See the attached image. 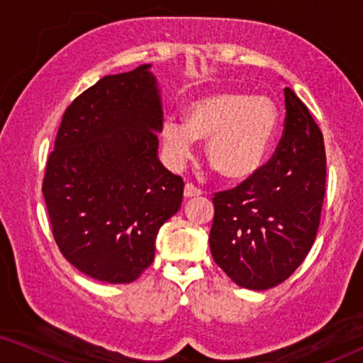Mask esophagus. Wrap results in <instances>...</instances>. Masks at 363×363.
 Here are the masks:
<instances>
[{"label":"esophagus","instance_id":"esophagus-1","mask_svg":"<svg viewBox=\"0 0 363 363\" xmlns=\"http://www.w3.org/2000/svg\"><path fill=\"white\" fill-rule=\"evenodd\" d=\"M183 195H185V198L200 196L201 195V190H200V188H196L195 185H191V183H186L185 190H183Z\"/></svg>","mask_w":363,"mask_h":363}]
</instances>
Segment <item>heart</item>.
<instances>
[{"label": "heart", "instance_id": "1", "mask_svg": "<svg viewBox=\"0 0 363 363\" xmlns=\"http://www.w3.org/2000/svg\"><path fill=\"white\" fill-rule=\"evenodd\" d=\"M279 112L264 96L211 92L191 101L183 123L167 121L160 137L167 163L180 170L191 158V143L206 142V160L223 178L245 182L259 172L274 142Z\"/></svg>", "mask_w": 363, "mask_h": 363}]
</instances>
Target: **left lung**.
I'll list each match as a JSON object with an SVG mask.
<instances>
[{"instance_id":"8db88e82","label":"left lung","mask_w":363,"mask_h":363,"mask_svg":"<svg viewBox=\"0 0 363 363\" xmlns=\"http://www.w3.org/2000/svg\"><path fill=\"white\" fill-rule=\"evenodd\" d=\"M284 132L274 155L240 185L213 196L211 256L238 286L271 289L309 255L325 195V148L309 108L284 89Z\"/></svg>"}]
</instances>
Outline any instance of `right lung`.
I'll use <instances>...</instances> for the list:
<instances>
[{
  "label": "right lung",
  "mask_w": 363,
  "mask_h": 363,
  "mask_svg": "<svg viewBox=\"0 0 363 363\" xmlns=\"http://www.w3.org/2000/svg\"><path fill=\"white\" fill-rule=\"evenodd\" d=\"M150 64L106 76L64 112L43 195L62 256L94 279L135 281L182 206V177L158 160L163 111Z\"/></svg>",
  "instance_id": "add662e5"
}]
</instances>
